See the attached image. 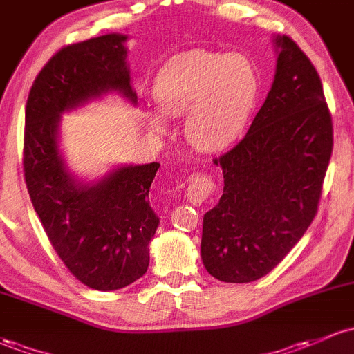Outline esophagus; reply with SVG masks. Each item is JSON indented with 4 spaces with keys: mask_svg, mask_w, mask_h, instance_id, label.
Instances as JSON below:
<instances>
[{
    "mask_svg": "<svg viewBox=\"0 0 354 354\" xmlns=\"http://www.w3.org/2000/svg\"><path fill=\"white\" fill-rule=\"evenodd\" d=\"M216 185L214 180L206 174H197L191 178L187 185V192H185V199L187 203H191L192 206H201L204 201L214 192Z\"/></svg>",
    "mask_w": 354,
    "mask_h": 354,
    "instance_id": "esophagus-1",
    "label": "esophagus"
}]
</instances>
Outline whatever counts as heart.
<instances>
[{
  "mask_svg": "<svg viewBox=\"0 0 354 354\" xmlns=\"http://www.w3.org/2000/svg\"><path fill=\"white\" fill-rule=\"evenodd\" d=\"M257 89V74L246 57L194 48L172 57L158 71L153 97L163 115H185L184 135L194 148L219 151L241 135ZM150 123L165 130L158 113H151Z\"/></svg>",
  "mask_w": 354,
  "mask_h": 354,
  "instance_id": "b5f03b06",
  "label": "heart"
}]
</instances>
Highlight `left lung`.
<instances>
[{"label": "left lung", "mask_w": 354, "mask_h": 354, "mask_svg": "<svg viewBox=\"0 0 354 354\" xmlns=\"http://www.w3.org/2000/svg\"><path fill=\"white\" fill-rule=\"evenodd\" d=\"M273 84L245 138L223 157L224 189L204 214L201 258L214 279L272 272L313 223L333 151L321 79L288 37H275Z\"/></svg>", "instance_id": "obj_1"}]
</instances>
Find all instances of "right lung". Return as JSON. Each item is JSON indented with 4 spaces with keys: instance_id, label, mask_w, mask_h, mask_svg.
<instances>
[{
    "instance_id": "1",
    "label": "right lung",
    "mask_w": 354,
    "mask_h": 354,
    "mask_svg": "<svg viewBox=\"0 0 354 354\" xmlns=\"http://www.w3.org/2000/svg\"><path fill=\"white\" fill-rule=\"evenodd\" d=\"M127 40L108 33L57 52L37 75L25 111L24 169L35 212L72 275L104 292L147 273L148 245L160 224L148 192L160 163L116 165L94 180L79 178L60 150V123L106 94L136 106Z\"/></svg>"
}]
</instances>
